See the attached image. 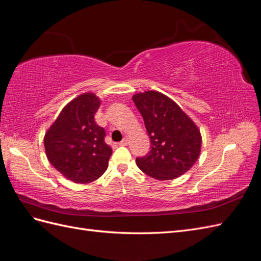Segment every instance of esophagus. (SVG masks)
<instances>
[{
  "mask_svg": "<svg viewBox=\"0 0 261 261\" xmlns=\"http://www.w3.org/2000/svg\"><path fill=\"white\" fill-rule=\"evenodd\" d=\"M128 143H129V139L126 138V137H124V138H123V140L121 141L119 144H120V145H126Z\"/></svg>",
  "mask_w": 261,
  "mask_h": 261,
  "instance_id": "34e87169",
  "label": "esophagus"
}]
</instances>
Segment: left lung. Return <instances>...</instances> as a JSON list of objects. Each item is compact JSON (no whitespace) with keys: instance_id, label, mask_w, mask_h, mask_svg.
<instances>
[{"instance_id":"8db88e82","label":"left lung","mask_w":261,"mask_h":261,"mask_svg":"<svg viewBox=\"0 0 261 261\" xmlns=\"http://www.w3.org/2000/svg\"><path fill=\"white\" fill-rule=\"evenodd\" d=\"M132 100L144 121L150 152L137 158L138 167L156 180H172L195 165L201 151V133L177 103L158 91L137 93Z\"/></svg>"}]
</instances>
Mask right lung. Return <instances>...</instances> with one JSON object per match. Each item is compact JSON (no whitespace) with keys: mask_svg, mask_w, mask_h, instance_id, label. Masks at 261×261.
<instances>
[{"mask_svg":"<svg viewBox=\"0 0 261 261\" xmlns=\"http://www.w3.org/2000/svg\"><path fill=\"white\" fill-rule=\"evenodd\" d=\"M101 100L83 93L69 102L44 136L47 160L66 179L90 184L106 172L112 154L106 131L95 123Z\"/></svg>","mask_w":261,"mask_h":261,"instance_id":"obj_1","label":"right lung"}]
</instances>
